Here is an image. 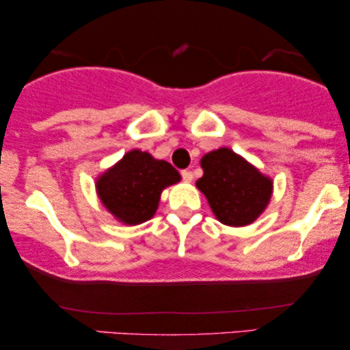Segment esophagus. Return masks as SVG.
<instances>
[{
	"label": "esophagus",
	"mask_w": 350,
	"mask_h": 350,
	"mask_svg": "<svg viewBox=\"0 0 350 350\" xmlns=\"http://www.w3.org/2000/svg\"><path fill=\"white\" fill-rule=\"evenodd\" d=\"M181 176H183V180L186 181V183H191V181H193V178H194L193 172H189V170L181 172Z\"/></svg>",
	"instance_id": "1"
}]
</instances>
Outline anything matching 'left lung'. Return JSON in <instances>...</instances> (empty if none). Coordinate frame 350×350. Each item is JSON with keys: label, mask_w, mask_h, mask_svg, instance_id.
<instances>
[{"label": "left lung", "mask_w": 350, "mask_h": 350, "mask_svg": "<svg viewBox=\"0 0 350 350\" xmlns=\"http://www.w3.org/2000/svg\"><path fill=\"white\" fill-rule=\"evenodd\" d=\"M204 175L196 181L218 221L247 226L269 204L272 180L229 148H218L200 159Z\"/></svg>", "instance_id": "8db88e82"}]
</instances>
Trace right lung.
<instances>
[{
    "label": "right lung",
    "mask_w": 350,
    "mask_h": 350,
    "mask_svg": "<svg viewBox=\"0 0 350 350\" xmlns=\"http://www.w3.org/2000/svg\"><path fill=\"white\" fill-rule=\"evenodd\" d=\"M181 176L167 161L132 150L97 178L95 188L105 208L124 224H140L152 218L162 189Z\"/></svg>",
    "instance_id": "obj_1"
}]
</instances>
